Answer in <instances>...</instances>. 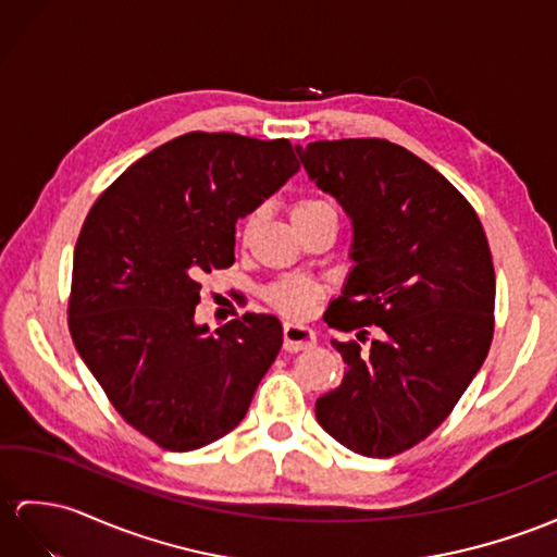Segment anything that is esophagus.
<instances>
[{
	"label": "esophagus",
	"mask_w": 557,
	"mask_h": 557,
	"mask_svg": "<svg viewBox=\"0 0 557 557\" xmlns=\"http://www.w3.org/2000/svg\"><path fill=\"white\" fill-rule=\"evenodd\" d=\"M317 343V333L302 323H286L283 325V347L288 351L309 349Z\"/></svg>",
	"instance_id": "esophagus-1"
}]
</instances>
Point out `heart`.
I'll return each instance as SVG.
<instances>
[{
	"mask_svg": "<svg viewBox=\"0 0 557 557\" xmlns=\"http://www.w3.org/2000/svg\"><path fill=\"white\" fill-rule=\"evenodd\" d=\"M323 214H335V208L323 198H300L290 206L293 224L314 220V216H323ZM255 222H257V214H250L246 224H243V232H240L243 238H248ZM319 295H321L319 283L302 276H286L276 283H271L267 288L269 305L278 309L281 314L297 317V319L309 314L311 307H314V302L319 300Z\"/></svg>",
	"mask_w": 557,
	"mask_h": 557,
	"instance_id": "obj_1",
	"label": "heart"
}]
</instances>
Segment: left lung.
<instances>
[{
  "mask_svg": "<svg viewBox=\"0 0 557 557\" xmlns=\"http://www.w3.org/2000/svg\"><path fill=\"white\" fill-rule=\"evenodd\" d=\"M297 156L355 232V267L325 323L357 331V341H331L347 369L341 387L317 399V420L351 451L397 456L444 423L486 359L490 243L458 188L397 144L314 141Z\"/></svg>",
  "mask_w": 557,
  "mask_h": 557,
  "instance_id": "1",
  "label": "left lung"
}]
</instances>
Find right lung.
I'll return each mask as SVG.
<instances>
[{"label":"right lung","instance_id":"add662e5","mask_svg":"<svg viewBox=\"0 0 557 557\" xmlns=\"http://www.w3.org/2000/svg\"><path fill=\"white\" fill-rule=\"evenodd\" d=\"M300 162L288 139L188 132L134 162L94 202L73 257L67 325L115 411L168 451L232 432L274 363L276 317L210 333L200 278L234 264L236 222Z\"/></svg>","mask_w":557,"mask_h":557}]
</instances>
